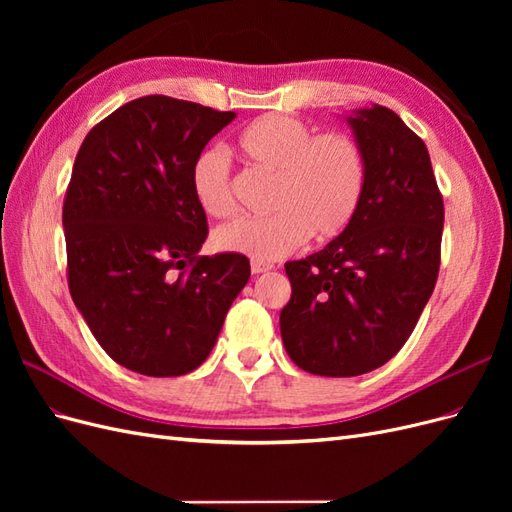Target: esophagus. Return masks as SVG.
I'll use <instances>...</instances> for the list:
<instances>
[{
    "label": "esophagus",
    "instance_id": "1",
    "mask_svg": "<svg viewBox=\"0 0 512 512\" xmlns=\"http://www.w3.org/2000/svg\"><path fill=\"white\" fill-rule=\"evenodd\" d=\"M273 265H269V262H258V260H252V273L254 275H260V273H267L271 271Z\"/></svg>",
    "mask_w": 512,
    "mask_h": 512
}]
</instances>
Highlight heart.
I'll return each instance as SVG.
<instances>
[{"instance_id":"obj_1","label":"heart","mask_w":512,"mask_h":512,"mask_svg":"<svg viewBox=\"0 0 512 512\" xmlns=\"http://www.w3.org/2000/svg\"><path fill=\"white\" fill-rule=\"evenodd\" d=\"M239 156L275 175L269 218H241L213 232L220 252L258 262L277 260L312 237L329 241L359 207L365 185L361 149L344 134H318L286 115H265L237 138ZM198 207L211 218L235 213L228 160L218 149L198 153L190 173Z\"/></svg>"}]
</instances>
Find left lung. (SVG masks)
Instances as JSON below:
<instances>
[{"label": "left lung", "mask_w": 512, "mask_h": 512, "mask_svg": "<svg viewBox=\"0 0 512 512\" xmlns=\"http://www.w3.org/2000/svg\"><path fill=\"white\" fill-rule=\"evenodd\" d=\"M365 185L342 235L286 262L292 297L280 314L294 365L316 376L374 371L406 344L440 269L444 205L425 143L374 104L344 115Z\"/></svg>", "instance_id": "obj_1"}]
</instances>
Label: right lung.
Instances as JSON below:
<instances>
[{
  "mask_svg": "<svg viewBox=\"0 0 512 512\" xmlns=\"http://www.w3.org/2000/svg\"><path fill=\"white\" fill-rule=\"evenodd\" d=\"M237 115L168 96L117 108L76 153L64 203L68 286L113 361L151 378L203 363L250 280L239 254L198 256L192 164Z\"/></svg>",
  "mask_w": 512,
  "mask_h": 512,
  "instance_id": "obj_1",
  "label": "right lung"
}]
</instances>
